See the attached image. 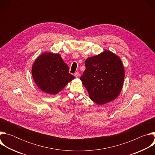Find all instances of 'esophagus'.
Masks as SVG:
<instances>
[{
    "label": "esophagus",
    "mask_w": 155,
    "mask_h": 155,
    "mask_svg": "<svg viewBox=\"0 0 155 155\" xmlns=\"http://www.w3.org/2000/svg\"><path fill=\"white\" fill-rule=\"evenodd\" d=\"M79 75H80V74H79V72H75V74H74V76H75L76 78H78V77H79Z\"/></svg>",
    "instance_id": "34e87169"
}]
</instances>
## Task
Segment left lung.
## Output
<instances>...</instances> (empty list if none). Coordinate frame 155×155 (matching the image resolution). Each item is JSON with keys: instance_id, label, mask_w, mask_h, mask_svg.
Returning <instances> with one entry per match:
<instances>
[{"instance_id": "left-lung-1", "label": "left lung", "mask_w": 155, "mask_h": 155, "mask_svg": "<svg viewBox=\"0 0 155 155\" xmlns=\"http://www.w3.org/2000/svg\"><path fill=\"white\" fill-rule=\"evenodd\" d=\"M80 80L90 98L98 105L115 100L121 93L124 68L120 58L109 50L87 58Z\"/></svg>"}]
</instances>
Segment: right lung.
<instances>
[{
	"instance_id": "1",
	"label": "right lung",
	"mask_w": 155,
	"mask_h": 155,
	"mask_svg": "<svg viewBox=\"0 0 155 155\" xmlns=\"http://www.w3.org/2000/svg\"><path fill=\"white\" fill-rule=\"evenodd\" d=\"M32 76L43 92L56 95L75 77L69 73V67L61 54L50 51L39 55L32 66Z\"/></svg>"
}]
</instances>
